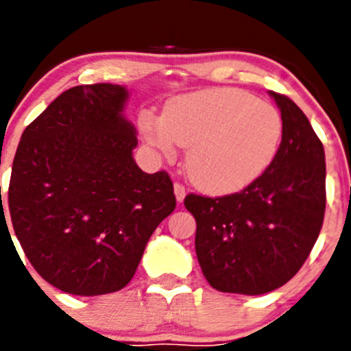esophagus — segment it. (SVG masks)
<instances>
[{
  "mask_svg": "<svg viewBox=\"0 0 351 351\" xmlns=\"http://www.w3.org/2000/svg\"><path fill=\"white\" fill-rule=\"evenodd\" d=\"M174 193H176L177 201H179V203H182L184 197H186V187H184L180 182H174Z\"/></svg>",
  "mask_w": 351,
  "mask_h": 351,
  "instance_id": "esophagus-1",
  "label": "esophagus"
}]
</instances>
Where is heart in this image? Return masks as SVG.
<instances>
[{
    "label": "heart",
    "mask_w": 351,
    "mask_h": 351,
    "mask_svg": "<svg viewBox=\"0 0 351 351\" xmlns=\"http://www.w3.org/2000/svg\"><path fill=\"white\" fill-rule=\"evenodd\" d=\"M152 147L172 157L187 150V171L199 189L232 194L266 172L278 154L283 124L265 100L237 88H210L169 100L164 117L140 116Z\"/></svg>",
    "instance_id": "b5f03b06"
}]
</instances>
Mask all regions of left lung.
<instances>
[{"label": "left lung", "instance_id": "1", "mask_svg": "<svg viewBox=\"0 0 351 351\" xmlns=\"http://www.w3.org/2000/svg\"><path fill=\"white\" fill-rule=\"evenodd\" d=\"M282 110L278 154L258 180L227 196L187 194L196 256L218 292L263 295L285 285L311 254L326 210L321 140L300 107L269 92Z\"/></svg>", "mask_w": 351, "mask_h": 351}]
</instances>
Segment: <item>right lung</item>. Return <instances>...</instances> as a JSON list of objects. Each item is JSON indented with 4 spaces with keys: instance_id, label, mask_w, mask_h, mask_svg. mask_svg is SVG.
Here are the masks:
<instances>
[{
    "instance_id": "1",
    "label": "right lung",
    "mask_w": 351,
    "mask_h": 351,
    "mask_svg": "<svg viewBox=\"0 0 351 351\" xmlns=\"http://www.w3.org/2000/svg\"><path fill=\"white\" fill-rule=\"evenodd\" d=\"M126 97L110 83L66 90L25 128L13 158V230L34 269L66 293L124 289L176 208L171 176L147 174L133 160Z\"/></svg>"
}]
</instances>
